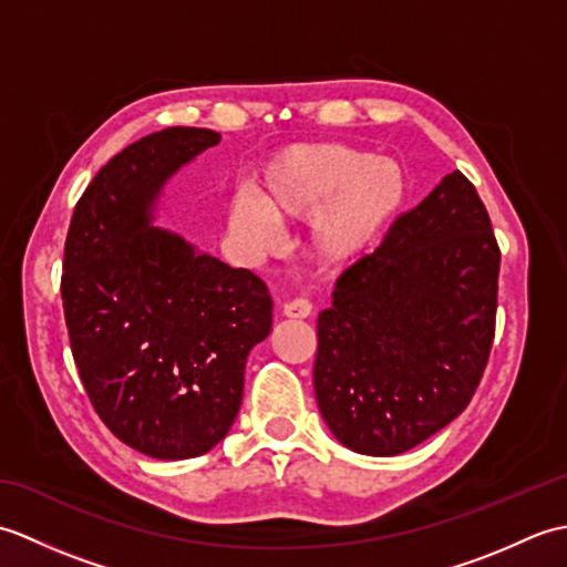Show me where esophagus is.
I'll use <instances>...</instances> for the list:
<instances>
[{"instance_id": "1", "label": "esophagus", "mask_w": 567, "mask_h": 567, "mask_svg": "<svg viewBox=\"0 0 567 567\" xmlns=\"http://www.w3.org/2000/svg\"><path fill=\"white\" fill-rule=\"evenodd\" d=\"M311 311H315V307H311L309 299H302V297L290 299V302L282 307V315L287 319H307L311 317Z\"/></svg>"}]
</instances>
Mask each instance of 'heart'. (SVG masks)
Wrapping results in <instances>:
<instances>
[{
    "mask_svg": "<svg viewBox=\"0 0 567 567\" xmlns=\"http://www.w3.org/2000/svg\"><path fill=\"white\" fill-rule=\"evenodd\" d=\"M412 187L394 155L339 141L297 143L262 167L256 195L234 204V228L252 248L275 244V226L309 224V248L327 265L351 262L400 216Z\"/></svg>",
    "mask_w": 567,
    "mask_h": 567,
    "instance_id": "b5f03b06",
    "label": "heart"
}]
</instances>
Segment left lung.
<instances>
[{"mask_svg":"<svg viewBox=\"0 0 567 567\" xmlns=\"http://www.w3.org/2000/svg\"><path fill=\"white\" fill-rule=\"evenodd\" d=\"M499 246L453 171L348 268L317 321L319 412L346 449L400 455L473 400L495 341Z\"/></svg>","mask_w":567,"mask_h":567,"instance_id":"obj_1","label":"left lung"}]
</instances>
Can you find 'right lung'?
Wrapping results in <instances>:
<instances>
[{
  "label": "right lung",
  "mask_w": 567,
  "mask_h": 567,
  "mask_svg": "<svg viewBox=\"0 0 567 567\" xmlns=\"http://www.w3.org/2000/svg\"><path fill=\"white\" fill-rule=\"evenodd\" d=\"M219 141L171 126L131 143L82 192L65 238L60 295L84 392L118 441L158 461L226 436L272 327L258 275L151 226L167 179Z\"/></svg>",
  "instance_id": "obj_1"
}]
</instances>
